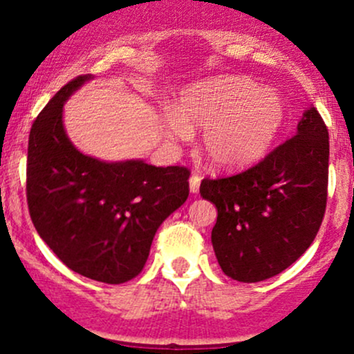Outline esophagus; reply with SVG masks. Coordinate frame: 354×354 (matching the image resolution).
<instances>
[{
    "label": "esophagus",
    "mask_w": 354,
    "mask_h": 354,
    "mask_svg": "<svg viewBox=\"0 0 354 354\" xmlns=\"http://www.w3.org/2000/svg\"><path fill=\"white\" fill-rule=\"evenodd\" d=\"M200 183H201V178L198 176V174H191L189 178V191L193 194H196L198 191H200Z\"/></svg>",
    "instance_id": "34e87169"
}]
</instances>
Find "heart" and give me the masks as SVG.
Instances as JSON below:
<instances>
[{
	"label": "heart",
	"instance_id": "heart-1",
	"mask_svg": "<svg viewBox=\"0 0 354 354\" xmlns=\"http://www.w3.org/2000/svg\"><path fill=\"white\" fill-rule=\"evenodd\" d=\"M165 135L189 141L205 131L203 154L216 169L233 171L261 160L284 121V103L273 89L241 76L198 81L183 89L180 106L165 111Z\"/></svg>",
	"mask_w": 354,
	"mask_h": 354
}]
</instances>
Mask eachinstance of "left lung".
<instances>
[{"mask_svg": "<svg viewBox=\"0 0 354 354\" xmlns=\"http://www.w3.org/2000/svg\"><path fill=\"white\" fill-rule=\"evenodd\" d=\"M328 161L326 124L310 106L295 136L253 168L201 181V196L218 209L211 243L223 273L265 281L310 248L326 209Z\"/></svg>", "mask_w": 354, "mask_h": 354, "instance_id": "obj_1", "label": "left lung"}]
</instances>
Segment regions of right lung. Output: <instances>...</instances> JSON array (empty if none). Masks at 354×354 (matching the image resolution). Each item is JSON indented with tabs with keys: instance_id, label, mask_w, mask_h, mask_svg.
<instances>
[{
	"instance_id": "obj_1",
	"label": "right lung",
	"mask_w": 354,
	"mask_h": 354,
	"mask_svg": "<svg viewBox=\"0 0 354 354\" xmlns=\"http://www.w3.org/2000/svg\"><path fill=\"white\" fill-rule=\"evenodd\" d=\"M93 78L64 84L31 126L26 198L36 231L64 265L120 284L141 273L161 223L188 200L189 171L81 153L66 135L63 106Z\"/></svg>"
}]
</instances>
